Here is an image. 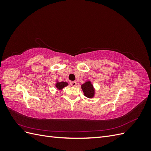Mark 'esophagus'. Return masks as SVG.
Returning <instances> with one entry per match:
<instances>
[{"label": "esophagus", "mask_w": 151, "mask_h": 151, "mask_svg": "<svg viewBox=\"0 0 151 151\" xmlns=\"http://www.w3.org/2000/svg\"><path fill=\"white\" fill-rule=\"evenodd\" d=\"M70 85L73 87H75L77 86V83L76 81H72V82H70Z\"/></svg>", "instance_id": "1"}]
</instances>
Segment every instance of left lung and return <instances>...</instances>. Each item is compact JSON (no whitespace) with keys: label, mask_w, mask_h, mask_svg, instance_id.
<instances>
[{"label":"left lung","mask_w":151,"mask_h":151,"mask_svg":"<svg viewBox=\"0 0 151 151\" xmlns=\"http://www.w3.org/2000/svg\"><path fill=\"white\" fill-rule=\"evenodd\" d=\"M81 89L83 90L84 95L88 98H93L95 96V88L90 81H86L84 84L81 85Z\"/></svg>","instance_id":"1"}]
</instances>
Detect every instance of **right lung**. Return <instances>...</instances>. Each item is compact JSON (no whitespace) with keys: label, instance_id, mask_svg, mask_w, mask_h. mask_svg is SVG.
<instances>
[{"label":"right lung","instance_id":"right-lung-1","mask_svg":"<svg viewBox=\"0 0 151 151\" xmlns=\"http://www.w3.org/2000/svg\"><path fill=\"white\" fill-rule=\"evenodd\" d=\"M68 85V83H67V82H59L58 80L56 81V83L55 84V88L57 89L58 91H62L65 87L67 86Z\"/></svg>","mask_w":151,"mask_h":151}]
</instances>
